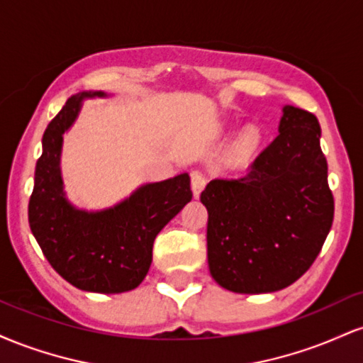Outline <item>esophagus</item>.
<instances>
[{
    "label": "esophagus",
    "instance_id": "1",
    "mask_svg": "<svg viewBox=\"0 0 363 363\" xmlns=\"http://www.w3.org/2000/svg\"><path fill=\"white\" fill-rule=\"evenodd\" d=\"M206 186V177L201 172H193L191 174V189H193L194 198H199L201 191Z\"/></svg>",
    "mask_w": 363,
    "mask_h": 363
}]
</instances>
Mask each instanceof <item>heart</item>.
Segmentation results:
<instances>
[{
    "instance_id": "obj_1",
    "label": "heart",
    "mask_w": 363,
    "mask_h": 363,
    "mask_svg": "<svg viewBox=\"0 0 363 363\" xmlns=\"http://www.w3.org/2000/svg\"><path fill=\"white\" fill-rule=\"evenodd\" d=\"M259 145H261V133L254 128L247 129V131L242 135V138L237 141V145L234 147V155L239 158L249 157L252 152H256Z\"/></svg>"
}]
</instances>
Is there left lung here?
Instances as JSON below:
<instances>
[{"mask_svg":"<svg viewBox=\"0 0 363 363\" xmlns=\"http://www.w3.org/2000/svg\"><path fill=\"white\" fill-rule=\"evenodd\" d=\"M319 121L283 107L278 136L242 177L208 182V266L235 294H272L297 281L331 230L335 201Z\"/></svg>","mask_w":363,"mask_h":363,"instance_id":"8db88e82","label":"left lung"}]
</instances>
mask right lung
<instances>
[{"label": "right lung", "mask_w": 363, "mask_h": 363, "mask_svg": "<svg viewBox=\"0 0 363 363\" xmlns=\"http://www.w3.org/2000/svg\"><path fill=\"white\" fill-rule=\"evenodd\" d=\"M106 91H80L45 128L37 160L28 223L51 266L77 289L123 294L140 285L152 264L158 232L193 198L189 174L136 187L128 198L104 210L74 206L61 176L62 135L73 126L83 101Z\"/></svg>", "instance_id": "add662e5"}]
</instances>
